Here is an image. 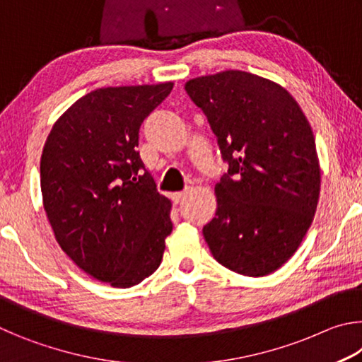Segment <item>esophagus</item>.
<instances>
[{"label":"esophagus","instance_id":"34e87169","mask_svg":"<svg viewBox=\"0 0 362 362\" xmlns=\"http://www.w3.org/2000/svg\"><path fill=\"white\" fill-rule=\"evenodd\" d=\"M187 194H188V192H180V193H174L173 194V201L175 204H180L183 199L187 198Z\"/></svg>","mask_w":362,"mask_h":362}]
</instances>
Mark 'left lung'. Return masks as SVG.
<instances>
[{
	"mask_svg": "<svg viewBox=\"0 0 362 362\" xmlns=\"http://www.w3.org/2000/svg\"><path fill=\"white\" fill-rule=\"evenodd\" d=\"M185 90L228 163L204 240L231 272L267 276L296 254L317 207L321 169L310 122L283 86L247 71L193 78Z\"/></svg>",
	"mask_w": 362,
	"mask_h": 362,
	"instance_id": "8db88e82",
	"label": "left lung"
}]
</instances>
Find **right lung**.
I'll return each instance as SVG.
<instances>
[{
	"mask_svg": "<svg viewBox=\"0 0 362 362\" xmlns=\"http://www.w3.org/2000/svg\"><path fill=\"white\" fill-rule=\"evenodd\" d=\"M174 83L102 88L54 122L42 148V206L64 252L127 289L156 272L173 231L170 201L137 151L144 119Z\"/></svg>",
	"mask_w": 362,
	"mask_h": 362,
	"instance_id": "obj_1",
	"label": "right lung"
}]
</instances>
